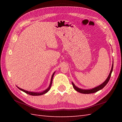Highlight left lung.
<instances>
[{"instance_id": "left-lung-1", "label": "left lung", "mask_w": 122, "mask_h": 122, "mask_svg": "<svg viewBox=\"0 0 122 122\" xmlns=\"http://www.w3.org/2000/svg\"><path fill=\"white\" fill-rule=\"evenodd\" d=\"M113 64L112 65V69H111L110 73L109 74V76H108L107 77V79L105 80V81L104 83H102V84H101L100 85H99V86L96 87L94 88V89H90V90H82V89H79V88H78V87H77L76 86H75V85L73 83H72V85H73V88L76 91L79 92L81 93H83V94H90V93H94L95 92H97L99 90L102 89L105 86V85L107 84V83L108 82V81H109L111 76V74H112V71H113Z\"/></svg>"}]
</instances>
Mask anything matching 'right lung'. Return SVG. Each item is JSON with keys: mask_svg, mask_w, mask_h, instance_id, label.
I'll use <instances>...</instances> for the list:
<instances>
[{"mask_svg": "<svg viewBox=\"0 0 122 122\" xmlns=\"http://www.w3.org/2000/svg\"><path fill=\"white\" fill-rule=\"evenodd\" d=\"M54 73H55V72H54L53 74V75H52V76L51 79L50 84V85H49V87L45 91H43V92H41V93H37V92H28V91H25V90H23V89H20V88H19V87H18V89H20V90L22 91L23 92H25V93H27V94H29V95H32V96H38V95H42V94H45V93H46V92H48L49 91V90L50 89L51 86V85H52V83L53 77V76H54Z\"/></svg>", "mask_w": 122, "mask_h": 122, "instance_id": "right-lung-1", "label": "right lung"}]
</instances>
